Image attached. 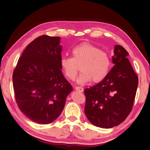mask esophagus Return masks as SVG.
<instances>
[{
	"instance_id": "34e87169",
	"label": "esophagus",
	"mask_w": 150,
	"mask_h": 150,
	"mask_svg": "<svg viewBox=\"0 0 150 150\" xmlns=\"http://www.w3.org/2000/svg\"><path fill=\"white\" fill-rule=\"evenodd\" d=\"M75 89L79 92H83V88H82V87H75Z\"/></svg>"
}]
</instances>
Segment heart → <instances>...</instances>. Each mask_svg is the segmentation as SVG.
<instances>
[{
    "instance_id": "1",
    "label": "heart",
    "mask_w": 150,
    "mask_h": 150,
    "mask_svg": "<svg viewBox=\"0 0 150 150\" xmlns=\"http://www.w3.org/2000/svg\"><path fill=\"white\" fill-rule=\"evenodd\" d=\"M72 57L62 56L60 64L64 75L69 80H74L81 65V73L76 79L79 83L92 81L100 82L106 77L109 71L110 59L109 54L101 51L92 44L83 43L76 45L71 51Z\"/></svg>"
}]
</instances>
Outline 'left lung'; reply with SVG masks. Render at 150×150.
<instances>
[{
  "instance_id": "1",
  "label": "left lung",
  "mask_w": 150,
  "mask_h": 150,
  "mask_svg": "<svg viewBox=\"0 0 150 150\" xmlns=\"http://www.w3.org/2000/svg\"><path fill=\"white\" fill-rule=\"evenodd\" d=\"M128 55L123 47L115 45L112 56L114 67L103 81L84 90L86 116L96 127H116L131 112L138 77L127 58Z\"/></svg>"
}]
</instances>
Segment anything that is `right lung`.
<instances>
[{"mask_svg":"<svg viewBox=\"0 0 150 150\" xmlns=\"http://www.w3.org/2000/svg\"><path fill=\"white\" fill-rule=\"evenodd\" d=\"M59 36H41L28 45L13 75L16 103L33 122H53L63 110L73 88L61 71Z\"/></svg>","mask_w":150,"mask_h":150,"instance_id":"right-lung-1","label":"right lung"}]
</instances>
